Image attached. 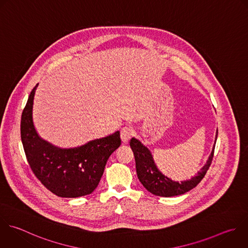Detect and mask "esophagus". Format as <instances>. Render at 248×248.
Listing matches in <instances>:
<instances>
[{"label":"esophagus","instance_id":"34e87169","mask_svg":"<svg viewBox=\"0 0 248 248\" xmlns=\"http://www.w3.org/2000/svg\"><path fill=\"white\" fill-rule=\"evenodd\" d=\"M132 136H133V131L130 127H124L121 130L120 137H121V140L124 143H127L130 140V139L132 138Z\"/></svg>","mask_w":248,"mask_h":248}]
</instances>
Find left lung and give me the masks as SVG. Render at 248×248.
Returning <instances> with one entry per match:
<instances>
[{"mask_svg": "<svg viewBox=\"0 0 248 248\" xmlns=\"http://www.w3.org/2000/svg\"><path fill=\"white\" fill-rule=\"evenodd\" d=\"M217 134L218 131L216 132L215 142L217 139ZM130 146L134 152L137 174L140 181L147 191H149L153 195L160 197L179 196L196 187L206 173L211 164L214 153L213 146L206 163L201 169V170L198 171L197 175L193 176L190 179L178 182L171 180L168 176L164 175L157 169L150 150L145 145H143L139 140L132 138L130 141Z\"/></svg>", "mask_w": 248, "mask_h": 248, "instance_id": "1", "label": "left lung"}]
</instances>
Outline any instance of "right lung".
<instances>
[{"instance_id":"1","label":"right lung","mask_w":248,"mask_h":248,"mask_svg":"<svg viewBox=\"0 0 248 248\" xmlns=\"http://www.w3.org/2000/svg\"><path fill=\"white\" fill-rule=\"evenodd\" d=\"M39 84L32 90L21 116V140L28 163L38 179L53 194L78 198L98 186L109 156L120 146V132L73 147L61 148L42 139L34 125L33 105Z\"/></svg>"}]
</instances>
